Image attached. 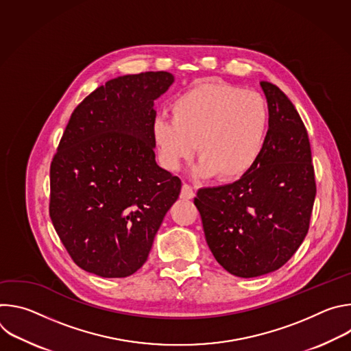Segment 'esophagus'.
I'll return each instance as SVG.
<instances>
[{"instance_id": "esophagus-1", "label": "esophagus", "mask_w": 351, "mask_h": 351, "mask_svg": "<svg viewBox=\"0 0 351 351\" xmlns=\"http://www.w3.org/2000/svg\"><path fill=\"white\" fill-rule=\"evenodd\" d=\"M180 197H182L183 199H190V198H193V197H194V190H193V187H191L190 184H187V183H183L182 191H180Z\"/></svg>"}]
</instances>
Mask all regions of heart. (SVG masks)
Here are the masks:
<instances>
[{
  "mask_svg": "<svg viewBox=\"0 0 351 351\" xmlns=\"http://www.w3.org/2000/svg\"><path fill=\"white\" fill-rule=\"evenodd\" d=\"M172 119L158 118L153 138L162 164L176 171L197 152V178L245 175L261 157L269 111L264 97L232 84H199L171 106Z\"/></svg>",
  "mask_w": 351,
  "mask_h": 351,
  "instance_id": "obj_1",
  "label": "heart"
}]
</instances>
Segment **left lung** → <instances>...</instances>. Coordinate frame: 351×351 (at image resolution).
I'll return each mask as SVG.
<instances>
[{
  "label": "left lung",
  "instance_id": "left-lung-1",
  "mask_svg": "<svg viewBox=\"0 0 351 351\" xmlns=\"http://www.w3.org/2000/svg\"><path fill=\"white\" fill-rule=\"evenodd\" d=\"M269 125L257 164L239 180L203 187L194 204L215 260L232 275L257 278L279 269L303 243L315 199L306 126L287 95L261 82Z\"/></svg>",
  "mask_w": 351,
  "mask_h": 351
}]
</instances>
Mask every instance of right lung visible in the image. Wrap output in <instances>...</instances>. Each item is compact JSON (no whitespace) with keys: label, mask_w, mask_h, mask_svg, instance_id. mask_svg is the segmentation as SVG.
I'll list each match as a JSON object with an SVG mask.
<instances>
[{"label":"right lung","mask_w":351,"mask_h":351,"mask_svg":"<svg viewBox=\"0 0 351 351\" xmlns=\"http://www.w3.org/2000/svg\"><path fill=\"white\" fill-rule=\"evenodd\" d=\"M169 72L111 79L73 111L49 169V217L72 260L101 278L143 267L182 182L156 161L154 101Z\"/></svg>","instance_id":"1"}]
</instances>
